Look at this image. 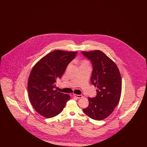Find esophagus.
Instances as JSON below:
<instances>
[{
	"mask_svg": "<svg viewBox=\"0 0 147 147\" xmlns=\"http://www.w3.org/2000/svg\"><path fill=\"white\" fill-rule=\"evenodd\" d=\"M73 96L75 98H83V95H77V94H73Z\"/></svg>",
	"mask_w": 147,
	"mask_h": 147,
	"instance_id": "esophagus-1",
	"label": "esophagus"
}]
</instances>
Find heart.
Listing matches in <instances>:
<instances>
[{
  "label": "heart",
  "instance_id": "heart-1",
  "mask_svg": "<svg viewBox=\"0 0 147 147\" xmlns=\"http://www.w3.org/2000/svg\"><path fill=\"white\" fill-rule=\"evenodd\" d=\"M81 66H89V63L87 61H82L81 62Z\"/></svg>",
  "mask_w": 147,
  "mask_h": 147
}]
</instances>
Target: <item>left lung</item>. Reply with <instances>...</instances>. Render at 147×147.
<instances>
[{
  "label": "left lung",
  "mask_w": 147,
  "mask_h": 147,
  "mask_svg": "<svg viewBox=\"0 0 147 147\" xmlns=\"http://www.w3.org/2000/svg\"><path fill=\"white\" fill-rule=\"evenodd\" d=\"M82 53L91 61V84L98 88L96 97L88 98L89 106L83 110L93 119L102 120L112 113L119 104L122 90L121 74L117 65L102 51Z\"/></svg>",
  "instance_id": "8db88e82"
}]
</instances>
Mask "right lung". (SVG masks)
<instances>
[{
  "label": "right lung",
  "mask_w": 147,
  "mask_h": 147,
  "mask_svg": "<svg viewBox=\"0 0 147 147\" xmlns=\"http://www.w3.org/2000/svg\"><path fill=\"white\" fill-rule=\"evenodd\" d=\"M77 52L55 50L35 64L28 77L29 98L36 111L46 118L56 116L63 111L70 96L54 90Z\"/></svg>",
  "instance_id": "right-lung-1"
}]
</instances>
